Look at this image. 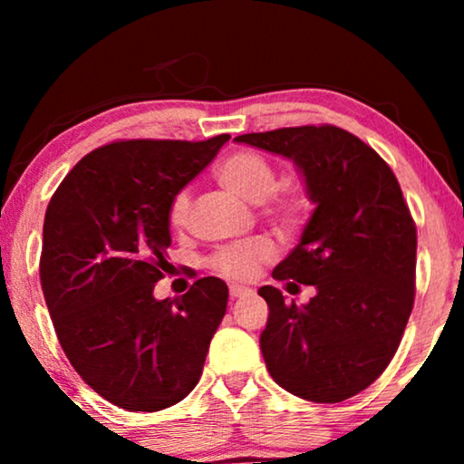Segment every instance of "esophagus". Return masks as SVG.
<instances>
[{
	"label": "esophagus",
	"mask_w": 464,
	"mask_h": 464,
	"mask_svg": "<svg viewBox=\"0 0 464 464\" xmlns=\"http://www.w3.org/2000/svg\"><path fill=\"white\" fill-rule=\"evenodd\" d=\"M246 294H251V289L245 287V285H237V283L230 285V295L232 297H240V295H246Z\"/></svg>",
	"instance_id": "esophagus-1"
}]
</instances>
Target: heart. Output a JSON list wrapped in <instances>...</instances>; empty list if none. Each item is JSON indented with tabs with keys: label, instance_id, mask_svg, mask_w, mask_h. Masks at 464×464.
Listing matches in <instances>:
<instances>
[{
	"label": "heart",
	"instance_id": "obj_1",
	"mask_svg": "<svg viewBox=\"0 0 464 464\" xmlns=\"http://www.w3.org/2000/svg\"><path fill=\"white\" fill-rule=\"evenodd\" d=\"M215 177L226 189L240 196L246 202H262L264 213L283 227H294L302 221L308 202L304 194L291 188L275 190L278 183L276 170L264 156L256 151H234L219 162ZM189 215V194L186 189L177 192L169 207L170 226H186ZM272 243L268 238L257 237L245 243L226 245L215 253L211 264L215 270L230 278H251L259 264L272 257Z\"/></svg>",
	"mask_w": 464,
	"mask_h": 464
}]
</instances>
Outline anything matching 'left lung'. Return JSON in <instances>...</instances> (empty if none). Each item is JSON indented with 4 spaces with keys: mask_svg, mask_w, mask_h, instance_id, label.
<instances>
[{
    "mask_svg": "<svg viewBox=\"0 0 464 464\" xmlns=\"http://www.w3.org/2000/svg\"><path fill=\"white\" fill-rule=\"evenodd\" d=\"M289 158L314 211L276 281L314 285L308 304L281 289L268 304L259 346L270 376L291 395L338 403L391 363L414 306L416 226L389 164L338 126H295L234 139ZM287 283V285H295Z\"/></svg>",
    "mask_w": 464,
    "mask_h": 464,
    "instance_id": "left-lung-1",
    "label": "left lung"
}]
</instances>
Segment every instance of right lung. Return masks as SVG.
I'll return each mask as SVG.
<instances>
[{"mask_svg": "<svg viewBox=\"0 0 464 464\" xmlns=\"http://www.w3.org/2000/svg\"><path fill=\"white\" fill-rule=\"evenodd\" d=\"M230 135L116 141L69 170L44 218V300L69 363L107 401L158 411L198 384L227 285L198 278L156 300L167 272L169 207Z\"/></svg>", "mask_w": 464, "mask_h": 464, "instance_id": "1", "label": "right lung"}]
</instances>
